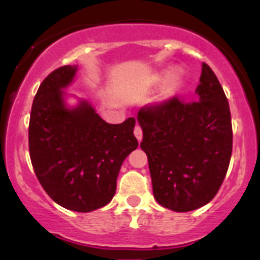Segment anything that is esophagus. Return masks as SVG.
I'll return each mask as SVG.
<instances>
[{
  "label": "esophagus",
  "instance_id": "obj_1",
  "mask_svg": "<svg viewBox=\"0 0 260 260\" xmlns=\"http://www.w3.org/2000/svg\"><path fill=\"white\" fill-rule=\"evenodd\" d=\"M133 133H135V136H136V138L138 140V142H141V141H142V137H143V133H142V129H141L140 125H136L135 132Z\"/></svg>",
  "mask_w": 260,
  "mask_h": 260
}]
</instances>
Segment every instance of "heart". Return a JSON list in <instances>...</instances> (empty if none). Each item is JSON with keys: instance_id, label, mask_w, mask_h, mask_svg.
<instances>
[{"instance_id": "1", "label": "heart", "mask_w": 260, "mask_h": 260, "mask_svg": "<svg viewBox=\"0 0 260 260\" xmlns=\"http://www.w3.org/2000/svg\"><path fill=\"white\" fill-rule=\"evenodd\" d=\"M161 78L162 79L169 78L166 86V96H172L174 94H176V91L179 90L181 84H182V75H181V73L177 72V70L172 72L171 75H170V73H165Z\"/></svg>"}]
</instances>
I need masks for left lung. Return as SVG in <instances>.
Wrapping results in <instances>:
<instances>
[{
    "mask_svg": "<svg viewBox=\"0 0 260 260\" xmlns=\"http://www.w3.org/2000/svg\"><path fill=\"white\" fill-rule=\"evenodd\" d=\"M196 102L177 98L142 108L137 120L148 158L153 196L172 211H192L219 191L233 148L228 99L209 65H201Z\"/></svg>",
    "mask_w": 260,
    "mask_h": 260,
    "instance_id": "1",
    "label": "left lung"
}]
</instances>
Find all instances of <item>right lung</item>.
Returning a JSON list of instances; mask_svg holds the SVG:
<instances>
[{
	"label": "right lung",
	"instance_id": "obj_1",
	"mask_svg": "<svg viewBox=\"0 0 260 260\" xmlns=\"http://www.w3.org/2000/svg\"><path fill=\"white\" fill-rule=\"evenodd\" d=\"M78 65L54 70L41 83L31 108V164L46 193L62 208L89 212L111 203L125 157L138 147L135 118L109 124L86 99L67 90ZM69 98L77 99L70 106Z\"/></svg>",
	"mask_w": 260,
	"mask_h": 260
}]
</instances>
